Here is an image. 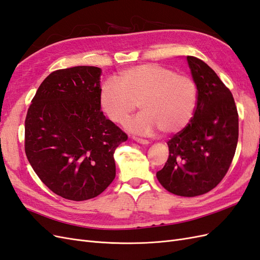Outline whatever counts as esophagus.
Listing matches in <instances>:
<instances>
[{
  "mask_svg": "<svg viewBox=\"0 0 260 260\" xmlns=\"http://www.w3.org/2000/svg\"><path fill=\"white\" fill-rule=\"evenodd\" d=\"M131 138H132V140H135L136 142H138L140 144H148L149 143L148 140H145V139H141V138H138V137H135V136H132Z\"/></svg>",
  "mask_w": 260,
  "mask_h": 260,
  "instance_id": "1",
  "label": "esophagus"
}]
</instances>
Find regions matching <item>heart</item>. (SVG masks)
<instances>
[{
	"instance_id": "heart-1",
	"label": "heart",
	"mask_w": 260,
	"mask_h": 260,
	"mask_svg": "<svg viewBox=\"0 0 260 260\" xmlns=\"http://www.w3.org/2000/svg\"><path fill=\"white\" fill-rule=\"evenodd\" d=\"M198 89L185 74L159 64H142L125 68L118 81L107 79L100 90V107L109 120L122 124L139 106L143 111L127 123L141 135L158 129L172 135L184 129L193 116Z\"/></svg>"
}]
</instances>
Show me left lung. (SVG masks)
Instances as JSON below:
<instances>
[{
	"instance_id": "8db88e82",
	"label": "left lung",
	"mask_w": 260,
	"mask_h": 260,
	"mask_svg": "<svg viewBox=\"0 0 260 260\" xmlns=\"http://www.w3.org/2000/svg\"><path fill=\"white\" fill-rule=\"evenodd\" d=\"M198 88L194 116L168 141L169 157L156 177L172 194L193 198L215 188L230 168L239 139L231 91L206 62L186 56Z\"/></svg>"
}]
</instances>
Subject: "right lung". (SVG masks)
<instances>
[{
	"label": "right lung",
	"instance_id": "add662e5",
	"mask_svg": "<svg viewBox=\"0 0 260 260\" xmlns=\"http://www.w3.org/2000/svg\"><path fill=\"white\" fill-rule=\"evenodd\" d=\"M100 76L94 66L55 70L27 112V158L42 182L66 200H90L106 190L116 176L114 153L128 139L101 111Z\"/></svg>",
	"mask_w": 260,
	"mask_h": 260
}]
</instances>
